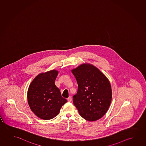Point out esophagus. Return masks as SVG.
Listing matches in <instances>:
<instances>
[{"instance_id":"1","label":"esophagus","mask_w":146,"mask_h":146,"mask_svg":"<svg viewBox=\"0 0 146 146\" xmlns=\"http://www.w3.org/2000/svg\"><path fill=\"white\" fill-rule=\"evenodd\" d=\"M68 102H71L72 101V98L71 97H69L67 98Z\"/></svg>"}]
</instances>
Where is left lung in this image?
<instances>
[{
	"label": "left lung",
	"instance_id": "left-lung-1",
	"mask_svg": "<svg viewBox=\"0 0 146 146\" xmlns=\"http://www.w3.org/2000/svg\"><path fill=\"white\" fill-rule=\"evenodd\" d=\"M78 84L73 104L82 118L89 121L101 118L112 100V88L107 77L92 64L83 63L71 70Z\"/></svg>",
	"mask_w": 146,
	"mask_h": 146
}]
</instances>
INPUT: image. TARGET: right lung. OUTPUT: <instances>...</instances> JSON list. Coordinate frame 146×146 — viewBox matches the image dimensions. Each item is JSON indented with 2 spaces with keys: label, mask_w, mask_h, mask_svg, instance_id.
Wrapping results in <instances>:
<instances>
[{
  "label": "right lung",
  "mask_w": 146,
  "mask_h": 146,
  "mask_svg": "<svg viewBox=\"0 0 146 146\" xmlns=\"http://www.w3.org/2000/svg\"><path fill=\"white\" fill-rule=\"evenodd\" d=\"M58 73V71L54 69L41 73L34 79L28 88V105L34 114L40 119H52L67 102L62 97L60 90L54 83Z\"/></svg>",
  "instance_id": "1"
}]
</instances>
